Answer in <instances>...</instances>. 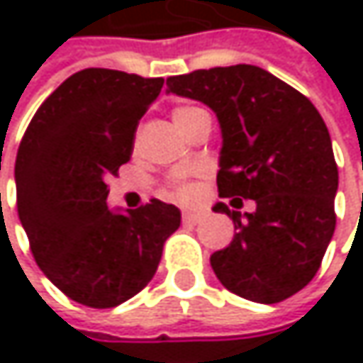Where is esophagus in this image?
<instances>
[{
	"label": "esophagus",
	"mask_w": 363,
	"mask_h": 363,
	"mask_svg": "<svg viewBox=\"0 0 363 363\" xmlns=\"http://www.w3.org/2000/svg\"><path fill=\"white\" fill-rule=\"evenodd\" d=\"M199 218H201L199 212H191V210H184L182 212V223H186V225H195Z\"/></svg>",
	"instance_id": "esophagus-1"
}]
</instances>
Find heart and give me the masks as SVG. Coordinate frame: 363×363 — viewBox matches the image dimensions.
I'll use <instances>...</instances> for the list:
<instances>
[{"label":"heart","instance_id":"heart-1","mask_svg":"<svg viewBox=\"0 0 363 363\" xmlns=\"http://www.w3.org/2000/svg\"><path fill=\"white\" fill-rule=\"evenodd\" d=\"M197 111V107H177V109L172 111V119H174V123H177V128H182ZM189 193H191V189L186 186V184H177L174 189H172V195L174 197H181V199H184V197H189Z\"/></svg>","mask_w":363,"mask_h":363}]
</instances>
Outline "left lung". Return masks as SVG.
Returning a JSON list of instances; mask_svg holds the SVG:
<instances>
[{
    "label": "left lung",
    "instance_id": "obj_1",
    "mask_svg": "<svg viewBox=\"0 0 363 363\" xmlns=\"http://www.w3.org/2000/svg\"><path fill=\"white\" fill-rule=\"evenodd\" d=\"M166 84L218 117V195L256 203L244 216L223 201L212 208L235 225L231 244L210 256L216 277L254 303L290 298L315 277L336 227L338 168L320 111L254 65L199 69Z\"/></svg>",
    "mask_w": 363,
    "mask_h": 363
}]
</instances>
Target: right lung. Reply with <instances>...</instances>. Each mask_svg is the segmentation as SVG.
<instances>
[{"label":"right lung","mask_w":363,"mask_h":363,"mask_svg":"<svg viewBox=\"0 0 363 363\" xmlns=\"http://www.w3.org/2000/svg\"><path fill=\"white\" fill-rule=\"evenodd\" d=\"M162 77L84 69L37 109L16 155V206L45 277L71 301L111 309L155 275L181 210L151 199L111 210L107 177L132 155L134 132Z\"/></svg>","instance_id":"add662e5"}]
</instances>
